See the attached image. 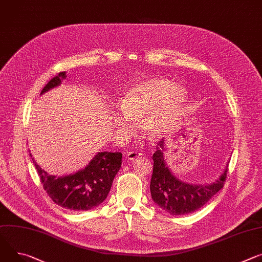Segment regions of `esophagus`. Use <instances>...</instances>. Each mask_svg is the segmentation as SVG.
Instances as JSON below:
<instances>
[{
	"instance_id": "34e87169",
	"label": "esophagus",
	"mask_w": 262,
	"mask_h": 262,
	"mask_svg": "<svg viewBox=\"0 0 262 262\" xmlns=\"http://www.w3.org/2000/svg\"><path fill=\"white\" fill-rule=\"evenodd\" d=\"M141 157V154L139 152V151H135V150H130L128 154H127V156H126V158L129 160V161H135V160H137L138 158H140Z\"/></svg>"
}]
</instances>
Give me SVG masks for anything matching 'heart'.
<instances>
[{"instance_id":"obj_1","label":"heart","mask_w":262,"mask_h":262,"mask_svg":"<svg viewBox=\"0 0 262 262\" xmlns=\"http://www.w3.org/2000/svg\"><path fill=\"white\" fill-rule=\"evenodd\" d=\"M187 93L181 86L163 78H149L130 86L119 106L123 117L115 118L120 132L132 128V121H140L141 128L149 139H158L173 124L186 103Z\"/></svg>"}]
</instances>
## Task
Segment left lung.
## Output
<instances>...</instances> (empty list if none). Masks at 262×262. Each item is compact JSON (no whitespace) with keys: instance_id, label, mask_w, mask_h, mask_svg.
<instances>
[{"instance_id":"left-lung-1","label":"left lung","mask_w":262,"mask_h":262,"mask_svg":"<svg viewBox=\"0 0 262 262\" xmlns=\"http://www.w3.org/2000/svg\"><path fill=\"white\" fill-rule=\"evenodd\" d=\"M164 139L158 142L152 156L154 170L150 181L152 201L171 215H184L196 211L224 187L228 166L220 179L208 185H192L180 181L169 169L164 159Z\"/></svg>"}]
</instances>
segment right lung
Masks as SVG:
<instances>
[{"instance_id": "obj_1", "label": "right lung", "mask_w": 262, "mask_h": 262, "mask_svg": "<svg viewBox=\"0 0 262 262\" xmlns=\"http://www.w3.org/2000/svg\"><path fill=\"white\" fill-rule=\"evenodd\" d=\"M66 77V72L58 73L45 85L40 95L59 85ZM121 161V152H98L83 169L64 177L50 176L34 160L33 163L43 189L55 204L72 211H86L104 202Z\"/></svg>"}]
</instances>
